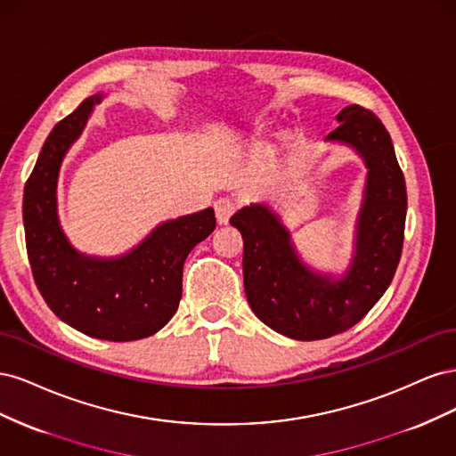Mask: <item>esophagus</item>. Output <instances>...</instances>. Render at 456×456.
<instances>
[{
  "mask_svg": "<svg viewBox=\"0 0 456 456\" xmlns=\"http://www.w3.org/2000/svg\"><path fill=\"white\" fill-rule=\"evenodd\" d=\"M233 211H236V203H233L232 200L220 198V200L215 201V215H216V223L220 226L228 223L230 216L233 215Z\"/></svg>",
  "mask_w": 456,
  "mask_h": 456,
  "instance_id": "obj_1",
  "label": "esophagus"
}]
</instances>
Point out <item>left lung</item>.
Masks as SVG:
<instances>
[{
    "mask_svg": "<svg viewBox=\"0 0 456 456\" xmlns=\"http://www.w3.org/2000/svg\"><path fill=\"white\" fill-rule=\"evenodd\" d=\"M325 141L352 146L367 165L357 216L355 255L342 278L315 273L266 205L251 203L230 218L243 238V285L262 323L295 340H322L362 322L390 287L403 249L407 190L390 133L367 108L340 110Z\"/></svg>",
    "mask_w": 456,
    "mask_h": 456,
    "instance_id": "left-lung-1",
    "label": "left lung"
}]
</instances>
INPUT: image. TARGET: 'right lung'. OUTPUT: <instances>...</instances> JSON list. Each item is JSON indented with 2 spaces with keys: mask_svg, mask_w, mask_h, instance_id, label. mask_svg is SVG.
<instances>
[{
  "mask_svg": "<svg viewBox=\"0 0 456 456\" xmlns=\"http://www.w3.org/2000/svg\"><path fill=\"white\" fill-rule=\"evenodd\" d=\"M101 101L102 94H93L81 102L39 151L24 186L26 251L41 297L64 323L94 338L129 342L158 333L175 315L184 260L216 220L211 207L167 220L118 258L86 256L68 243L57 215L61 163Z\"/></svg>",
  "mask_w": 456,
  "mask_h": 456,
  "instance_id": "1",
  "label": "right lung"
}]
</instances>
